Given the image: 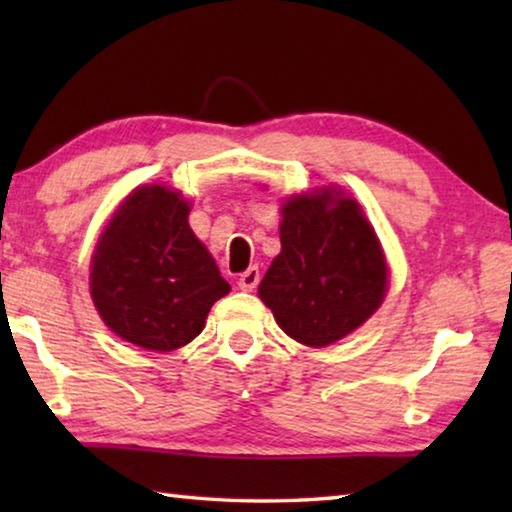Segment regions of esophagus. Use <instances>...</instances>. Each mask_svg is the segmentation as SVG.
Segmentation results:
<instances>
[{"label": "esophagus", "mask_w": 512, "mask_h": 512, "mask_svg": "<svg viewBox=\"0 0 512 512\" xmlns=\"http://www.w3.org/2000/svg\"><path fill=\"white\" fill-rule=\"evenodd\" d=\"M239 289L241 291H253V289H257V284H259V268L257 266H250L248 271H244L239 275Z\"/></svg>", "instance_id": "34e87169"}]
</instances>
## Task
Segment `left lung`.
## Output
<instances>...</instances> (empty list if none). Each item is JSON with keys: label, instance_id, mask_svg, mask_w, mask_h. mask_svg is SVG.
I'll list each match as a JSON object with an SVG mask.
<instances>
[{"label": "left lung", "instance_id": "left-lung-1", "mask_svg": "<svg viewBox=\"0 0 512 512\" xmlns=\"http://www.w3.org/2000/svg\"><path fill=\"white\" fill-rule=\"evenodd\" d=\"M280 241L257 293L291 339L325 348L384 302V250L361 205L339 189L291 196L282 205Z\"/></svg>", "mask_w": 512, "mask_h": 512}]
</instances>
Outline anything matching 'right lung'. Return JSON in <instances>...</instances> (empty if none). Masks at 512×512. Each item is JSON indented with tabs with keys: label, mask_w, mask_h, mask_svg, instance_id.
Masks as SVG:
<instances>
[{
	"label": "right lung",
	"mask_w": 512,
	"mask_h": 512,
	"mask_svg": "<svg viewBox=\"0 0 512 512\" xmlns=\"http://www.w3.org/2000/svg\"><path fill=\"white\" fill-rule=\"evenodd\" d=\"M187 216L180 192L142 185L117 207L94 248V307L119 339L137 348H183L203 332L214 302L230 293Z\"/></svg>",
	"instance_id": "obj_1"
}]
</instances>
